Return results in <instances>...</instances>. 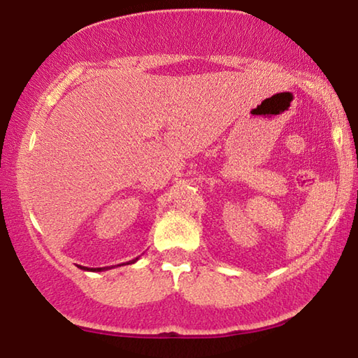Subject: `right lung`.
I'll return each mask as SVG.
<instances>
[{"label":"right lung","mask_w":358,"mask_h":358,"mask_svg":"<svg viewBox=\"0 0 358 358\" xmlns=\"http://www.w3.org/2000/svg\"><path fill=\"white\" fill-rule=\"evenodd\" d=\"M136 261H138V258L133 259V261H128V264H133V263H136ZM79 268L84 269V271H92V273H100V271L110 269V268H85V266H79Z\"/></svg>","instance_id":"1"}]
</instances>
